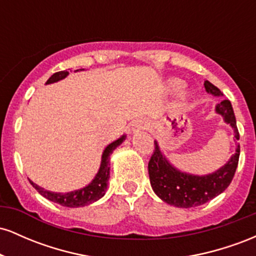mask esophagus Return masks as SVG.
<instances>
[{
  "label": "esophagus",
  "mask_w": 256,
  "mask_h": 256,
  "mask_svg": "<svg viewBox=\"0 0 256 256\" xmlns=\"http://www.w3.org/2000/svg\"><path fill=\"white\" fill-rule=\"evenodd\" d=\"M134 128H132V130L134 131H140V130H144L146 126V122H144V120H137L136 122H134Z\"/></svg>",
  "instance_id": "obj_1"
}]
</instances>
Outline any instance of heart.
Returning a JSON list of instances; mask_svg holds the SVG:
<instances>
[{"label":"heart","mask_w":256,"mask_h":256,"mask_svg":"<svg viewBox=\"0 0 256 256\" xmlns=\"http://www.w3.org/2000/svg\"><path fill=\"white\" fill-rule=\"evenodd\" d=\"M184 85H185V83L183 80H180V79L172 78L167 82L166 89L168 90L170 92H178V91H180L182 89H183Z\"/></svg>","instance_id":"obj_1"}]
</instances>
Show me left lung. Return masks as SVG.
Returning <instances> with one entry per match:
<instances>
[{"label": "left lung", "mask_w": 256, "mask_h": 256, "mask_svg": "<svg viewBox=\"0 0 256 256\" xmlns=\"http://www.w3.org/2000/svg\"><path fill=\"white\" fill-rule=\"evenodd\" d=\"M204 89L216 98L222 96V91L208 80H204ZM216 113L222 116L226 124L234 128V140H238L240 134L231 102L228 100H222L216 106ZM154 154L148 164L150 185L154 192L164 202L178 208L198 207L225 192L238 165L240 144H237L234 154L216 171L204 176L192 174L173 166L164 155L158 140H154Z\"/></svg>", "instance_id": "obj_1"}]
</instances>
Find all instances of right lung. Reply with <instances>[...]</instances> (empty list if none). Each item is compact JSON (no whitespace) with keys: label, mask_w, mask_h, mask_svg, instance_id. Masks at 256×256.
I'll list each match as a JSON object with an SVG mask.
<instances>
[{"label":"right lung","mask_w":256,"mask_h":256,"mask_svg":"<svg viewBox=\"0 0 256 256\" xmlns=\"http://www.w3.org/2000/svg\"><path fill=\"white\" fill-rule=\"evenodd\" d=\"M77 71H84V70H77ZM76 71V72H77ZM68 76L67 71H61L56 72L50 78L46 80V85L56 83L58 80H62L64 78H66ZM126 140V134H122V137L116 140L114 142H112L110 144H108L104 148V152H102L101 158V165H100L98 172L96 173V176L94 177L91 183H89L86 186L82 188V189L74 190V192H52L49 190L43 189V188L38 186L36 183L30 180L32 186L37 190L43 198H46L49 201L55 202V204L64 206V207H70V208H77V207H84L92 202L98 201L100 198H104L106 190H107L108 185V179H110V155L114 152V149H116V146H119L122 142Z\"/></svg>","instance_id":"add662e5"}]
</instances>
